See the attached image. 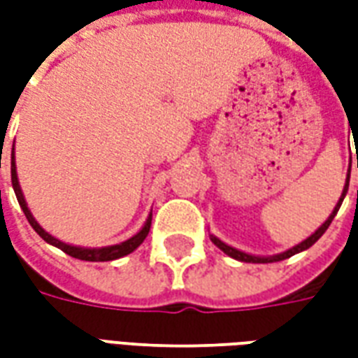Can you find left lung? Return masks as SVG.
Here are the masks:
<instances>
[{"label": "left lung", "instance_id": "left-lung-1", "mask_svg": "<svg viewBox=\"0 0 358 358\" xmlns=\"http://www.w3.org/2000/svg\"><path fill=\"white\" fill-rule=\"evenodd\" d=\"M357 166H358V157H357ZM347 187H349V174H347V184L345 187H343V194H341V199H339V203L336 205V209H334V213H331L330 217H328V220L324 222L318 230H316L310 238H307L305 241H301L299 245H295L293 249H289V251H285V253H280V255H274V257H253V255H248V253H241V251H238V249L230 248V245H226V243H222L220 240H217L215 236H210V241L217 245L220 251H224L226 255L232 257V259H238V261H243V263H276V261H284V259H289L292 255H295V253H299V251H305V249H308L313 243H316V241L320 240V236H322L326 230H328V226L331 224V220H334V217L338 215L339 207H341V201H343V197H345L347 194Z\"/></svg>", "mask_w": 358, "mask_h": 358}]
</instances>
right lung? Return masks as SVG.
Masks as SVG:
<instances>
[{
  "label": "right lung",
  "instance_id": "1",
  "mask_svg": "<svg viewBox=\"0 0 358 358\" xmlns=\"http://www.w3.org/2000/svg\"><path fill=\"white\" fill-rule=\"evenodd\" d=\"M11 182H13V189H15V195H17V199H19L20 209H22V213H24V217L28 218L30 226H32L36 232H38V236H40V238H43V241H48V243L55 245V248H59L61 251H65L66 255L74 257V259H80V261H92V263L115 261V259H120V257L132 253L134 249L138 248L141 241L148 238L149 228H151V215H149L148 222H145V226L141 228L140 232L136 234L134 238H130V240L118 243V245H110V248H101V249H84V248H74V245H66V243L55 240L53 236H50V234L45 232L42 226L36 222L34 217H32V213L28 210L27 201H24L22 192H20L19 178H17V166H15V153H13V151H11Z\"/></svg>",
  "mask_w": 358,
  "mask_h": 358
}]
</instances>
